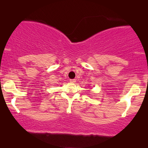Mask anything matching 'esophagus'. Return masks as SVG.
<instances>
[{"instance_id":"esophagus-1","label":"esophagus","mask_w":148,"mask_h":148,"mask_svg":"<svg viewBox=\"0 0 148 148\" xmlns=\"http://www.w3.org/2000/svg\"><path fill=\"white\" fill-rule=\"evenodd\" d=\"M70 82H71V83H75V82H76V79H70Z\"/></svg>"}]
</instances>
